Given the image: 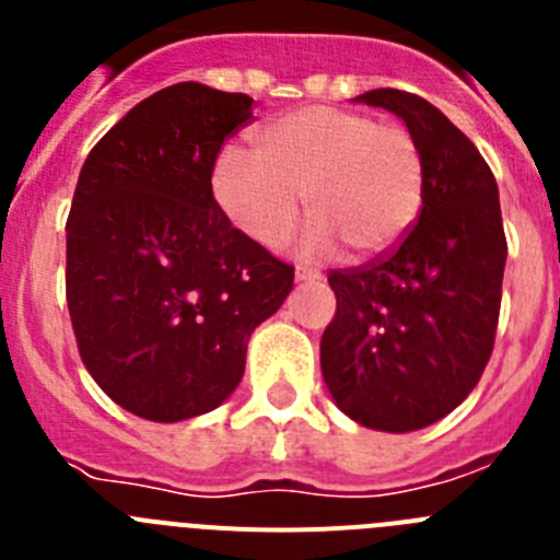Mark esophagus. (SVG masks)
I'll return each instance as SVG.
<instances>
[{
  "instance_id": "1",
  "label": "esophagus",
  "mask_w": 560,
  "mask_h": 560,
  "mask_svg": "<svg viewBox=\"0 0 560 560\" xmlns=\"http://www.w3.org/2000/svg\"><path fill=\"white\" fill-rule=\"evenodd\" d=\"M294 275H296V280H300V283H308V280H319V277H323V271L316 269V266H311V264H296Z\"/></svg>"
}]
</instances>
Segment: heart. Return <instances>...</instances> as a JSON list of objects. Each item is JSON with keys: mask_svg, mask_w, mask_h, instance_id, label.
Returning a JSON list of instances; mask_svg holds the SVG:
<instances>
[{"mask_svg": "<svg viewBox=\"0 0 560 560\" xmlns=\"http://www.w3.org/2000/svg\"><path fill=\"white\" fill-rule=\"evenodd\" d=\"M212 196L226 219L260 246L283 244L311 215L305 246L375 257L407 237L427 196V156L404 122L364 112L305 106L257 128L252 156L224 151L212 167Z\"/></svg>", "mask_w": 560, "mask_h": 560, "instance_id": "b5f03b06", "label": "heart"}]
</instances>
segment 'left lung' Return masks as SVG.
Wrapping results in <instances>:
<instances>
[{
    "label": "left lung",
    "instance_id": "left-lung-1",
    "mask_svg": "<svg viewBox=\"0 0 560 560\" xmlns=\"http://www.w3.org/2000/svg\"><path fill=\"white\" fill-rule=\"evenodd\" d=\"M427 156V196L395 249L328 271L336 314L319 341L336 407L378 432L446 418L482 378L497 339L504 241L499 187L474 142L423 97L373 89Z\"/></svg>",
    "mask_w": 560,
    "mask_h": 560
}]
</instances>
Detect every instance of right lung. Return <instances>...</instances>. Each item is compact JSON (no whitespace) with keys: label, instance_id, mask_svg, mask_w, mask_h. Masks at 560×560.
Returning <instances> with one entry per match:
<instances>
[{"label":"right lung","instance_id":"right-lung-1","mask_svg":"<svg viewBox=\"0 0 560 560\" xmlns=\"http://www.w3.org/2000/svg\"><path fill=\"white\" fill-rule=\"evenodd\" d=\"M252 101L173 83L89 151L67 219V305L97 387L137 418H196L241 384L246 341L294 266L232 226L212 196L221 145Z\"/></svg>","mask_w":560,"mask_h":560}]
</instances>
